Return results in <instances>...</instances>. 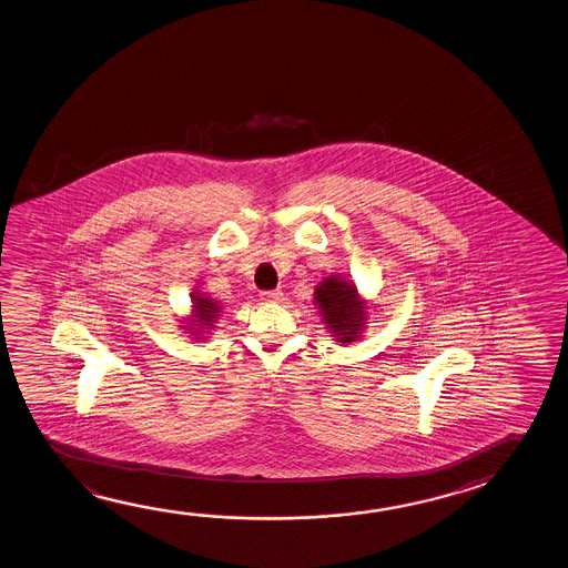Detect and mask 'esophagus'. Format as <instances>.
<instances>
[{
  "instance_id": "1",
  "label": "esophagus",
  "mask_w": 568,
  "mask_h": 568,
  "mask_svg": "<svg viewBox=\"0 0 568 568\" xmlns=\"http://www.w3.org/2000/svg\"><path fill=\"white\" fill-rule=\"evenodd\" d=\"M264 302H272V304H276V302H282L284 300V292L282 290H266V292H262L260 294Z\"/></svg>"
}]
</instances>
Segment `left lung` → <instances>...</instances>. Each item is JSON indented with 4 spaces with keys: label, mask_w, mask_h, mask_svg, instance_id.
Returning a JSON list of instances; mask_svg holds the SVG:
<instances>
[{
    "label": "left lung",
    "mask_w": 568,
    "mask_h": 568,
    "mask_svg": "<svg viewBox=\"0 0 568 568\" xmlns=\"http://www.w3.org/2000/svg\"><path fill=\"white\" fill-rule=\"evenodd\" d=\"M314 296L329 332H334L336 342H356L367 316L366 304L359 300L356 286L339 278L337 274H332L317 286Z\"/></svg>",
    "instance_id": "obj_1"
}]
</instances>
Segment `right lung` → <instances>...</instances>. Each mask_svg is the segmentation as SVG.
<instances>
[{
  "label": "right lung",
  "mask_w": 568,
  "mask_h": 568,
  "mask_svg": "<svg viewBox=\"0 0 568 568\" xmlns=\"http://www.w3.org/2000/svg\"><path fill=\"white\" fill-rule=\"evenodd\" d=\"M193 308L196 314L191 317V322H193V326L189 327V329H193L197 332L194 336H201L202 329H206V327H211L214 322H216V314L221 312V306L214 302V300L206 298V296H202V294H196L193 292ZM193 332H189V334H193ZM202 339V337H199Z\"/></svg>",
  "instance_id": "add662e5"
}]
</instances>
